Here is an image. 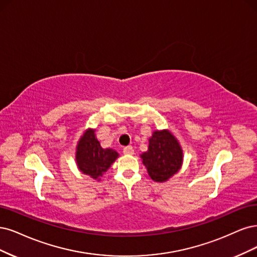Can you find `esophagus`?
<instances>
[{"mask_svg": "<svg viewBox=\"0 0 257 257\" xmlns=\"http://www.w3.org/2000/svg\"><path fill=\"white\" fill-rule=\"evenodd\" d=\"M122 153L125 155H134L135 150H134V147H132V146H126V147H123Z\"/></svg>", "mask_w": 257, "mask_h": 257, "instance_id": "obj_1", "label": "esophagus"}]
</instances>
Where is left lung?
Returning <instances> with one entry per match:
<instances>
[{"label":"left lung","instance_id":"obj_1","mask_svg":"<svg viewBox=\"0 0 257 257\" xmlns=\"http://www.w3.org/2000/svg\"><path fill=\"white\" fill-rule=\"evenodd\" d=\"M141 159L154 181L165 183L183 167L184 151L170 130H155L148 140V150L141 154Z\"/></svg>","mask_w":257,"mask_h":257}]
</instances>
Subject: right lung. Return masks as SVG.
Returning a JSON list of instances; mask_svg holds the SVG:
<instances>
[{
    "label": "right lung",
    "instance_id": "right-lung-1",
    "mask_svg": "<svg viewBox=\"0 0 257 257\" xmlns=\"http://www.w3.org/2000/svg\"><path fill=\"white\" fill-rule=\"evenodd\" d=\"M95 131L87 128L80 137L76 147V163L82 174L100 180L119 155L112 148H102Z\"/></svg>",
    "mask_w": 257,
    "mask_h": 257
}]
</instances>
